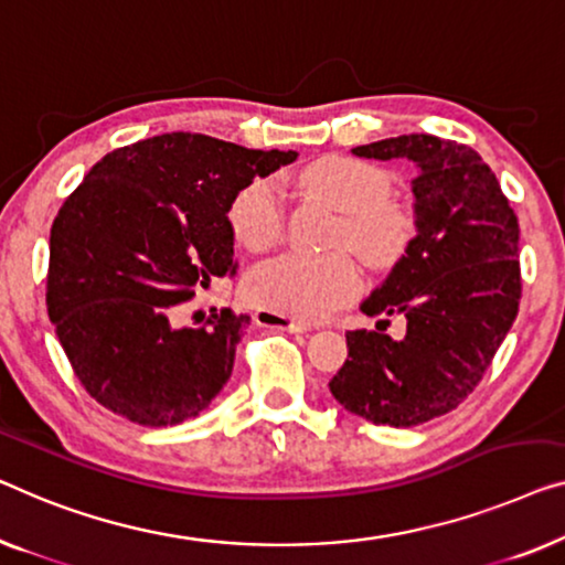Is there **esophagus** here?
<instances>
[{
  "label": "esophagus",
  "instance_id": "1",
  "mask_svg": "<svg viewBox=\"0 0 565 565\" xmlns=\"http://www.w3.org/2000/svg\"><path fill=\"white\" fill-rule=\"evenodd\" d=\"M257 326H265V329H277V331H290V333H306L310 326L300 323L296 318L273 313V310H257L255 313Z\"/></svg>",
  "mask_w": 565,
  "mask_h": 565
}]
</instances>
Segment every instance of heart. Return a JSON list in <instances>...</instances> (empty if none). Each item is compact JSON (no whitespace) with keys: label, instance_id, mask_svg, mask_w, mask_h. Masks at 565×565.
<instances>
[{"label":"heart","instance_id":"1","mask_svg":"<svg viewBox=\"0 0 565 565\" xmlns=\"http://www.w3.org/2000/svg\"><path fill=\"white\" fill-rule=\"evenodd\" d=\"M300 185L341 211L333 244L349 247L374 267H392L411 247L413 211L387 199L390 181L366 162L329 154L310 162ZM228 226L236 242L252 252L273 249L285 232V203L273 178H257L242 188L228 206ZM362 290V273L343 252L337 255H290L267 259L252 269L247 292L255 306L273 313L316 321L347 306Z\"/></svg>","mask_w":565,"mask_h":565}]
</instances>
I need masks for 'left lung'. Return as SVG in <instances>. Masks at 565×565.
Returning a JSON list of instances; mask_svg holds the SVG:
<instances>
[{"label":"left lung","instance_id":"left-lung-1","mask_svg":"<svg viewBox=\"0 0 565 565\" xmlns=\"http://www.w3.org/2000/svg\"><path fill=\"white\" fill-rule=\"evenodd\" d=\"M411 160L415 236L366 298V316H403L405 337L349 331L331 395L374 425L411 428L451 413L484 377L520 306V224L492 168L471 147L399 135L351 150Z\"/></svg>","mask_w":565,"mask_h":565}]
</instances>
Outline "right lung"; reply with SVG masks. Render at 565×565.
<instances>
[{
    "label": "right lung",
    "mask_w": 565,
    "mask_h": 565,
    "mask_svg": "<svg viewBox=\"0 0 565 565\" xmlns=\"http://www.w3.org/2000/svg\"><path fill=\"white\" fill-rule=\"evenodd\" d=\"M296 158L170 132L88 170L51 228L45 300L96 403L162 428L195 418L222 392L249 316L224 308L188 329L173 323L175 306L236 273L232 199Z\"/></svg>",
    "instance_id": "right-lung-1"
}]
</instances>
